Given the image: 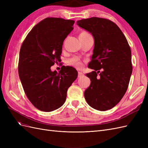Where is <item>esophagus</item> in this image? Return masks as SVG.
Returning <instances> with one entry per match:
<instances>
[{"mask_svg": "<svg viewBox=\"0 0 148 148\" xmlns=\"http://www.w3.org/2000/svg\"><path fill=\"white\" fill-rule=\"evenodd\" d=\"M84 76V74L82 72H78V78H81L83 77Z\"/></svg>", "mask_w": 148, "mask_h": 148, "instance_id": "esophagus-1", "label": "esophagus"}]
</instances>
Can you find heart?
Returning <instances> with one entry per match:
<instances>
[{"label":"heart","instance_id":"obj_1","mask_svg":"<svg viewBox=\"0 0 148 148\" xmlns=\"http://www.w3.org/2000/svg\"><path fill=\"white\" fill-rule=\"evenodd\" d=\"M90 36V34H89L88 33L84 31V32H82L79 34V36ZM70 63L77 67H80L82 65L81 62H80V61L78 60V58H73V59H72L70 60Z\"/></svg>","mask_w":148,"mask_h":148}]
</instances>
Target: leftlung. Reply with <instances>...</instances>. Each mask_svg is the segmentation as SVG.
Instances as JSON below:
<instances>
[{"mask_svg":"<svg viewBox=\"0 0 148 148\" xmlns=\"http://www.w3.org/2000/svg\"><path fill=\"white\" fill-rule=\"evenodd\" d=\"M77 24L90 33L95 40L88 64V68L95 71L86 74L91 84L84 91L85 99L95 109H110L127 90L132 73L130 47L122 31L109 20L92 17L78 20Z\"/></svg>","mask_w":148,"mask_h":148,"instance_id":"left-lung-1","label":"left lung"}]
</instances>
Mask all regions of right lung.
<instances>
[{
  "label": "right lung",
  "mask_w": 148,
  "mask_h": 148,
  "mask_svg": "<svg viewBox=\"0 0 148 148\" xmlns=\"http://www.w3.org/2000/svg\"><path fill=\"white\" fill-rule=\"evenodd\" d=\"M73 20L46 18L36 25L22 44L18 74L28 99L39 110H55L64 104L69 88L77 78L72 66L59 72L51 66L59 62L65 39L73 30Z\"/></svg>",
  "instance_id": "obj_1"
}]
</instances>
